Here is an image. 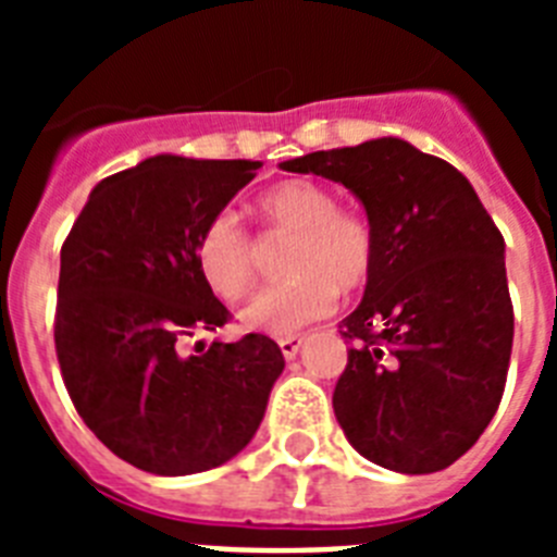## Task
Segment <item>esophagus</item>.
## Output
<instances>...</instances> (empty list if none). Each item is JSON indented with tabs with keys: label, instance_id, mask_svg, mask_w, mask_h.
Returning a JSON list of instances; mask_svg holds the SVG:
<instances>
[{
	"label": "esophagus",
	"instance_id": "1",
	"mask_svg": "<svg viewBox=\"0 0 557 557\" xmlns=\"http://www.w3.org/2000/svg\"><path fill=\"white\" fill-rule=\"evenodd\" d=\"M301 343H304V339L298 337V334H295V337H282V339H278V348H282L284 359H293L295 354H298V348H301Z\"/></svg>",
	"mask_w": 557,
	"mask_h": 557
}]
</instances>
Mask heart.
I'll use <instances>...</instances> for the list:
<instances>
[{
    "mask_svg": "<svg viewBox=\"0 0 557 557\" xmlns=\"http://www.w3.org/2000/svg\"><path fill=\"white\" fill-rule=\"evenodd\" d=\"M270 231L293 234L284 270L287 278L262 289L243 309L245 326L268 334H293L321 321L337 304L339 289L366 287L376 264V234L362 211L337 206L326 184L287 178L259 198ZM195 264L211 293L239 301L256 284L253 236L231 209L206 220L195 239Z\"/></svg>",
    "mask_w": 557,
    "mask_h": 557,
    "instance_id": "heart-1",
    "label": "heart"
}]
</instances>
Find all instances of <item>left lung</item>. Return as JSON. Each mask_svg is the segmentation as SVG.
I'll return each mask as SVG.
<instances>
[{
  "instance_id": "left-lung-1",
  "label": "left lung",
  "mask_w": 557,
  "mask_h": 557,
  "mask_svg": "<svg viewBox=\"0 0 557 557\" xmlns=\"http://www.w3.org/2000/svg\"><path fill=\"white\" fill-rule=\"evenodd\" d=\"M351 189L376 234L332 405L348 444L382 469L432 474L491 424L513 348L505 239L449 161L371 139L284 161Z\"/></svg>"
}]
</instances>
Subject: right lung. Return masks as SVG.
I'll use <instances>...</instances> for the list:
<instances>
[{"mask_svg":"<svg viewBox=\"0 0 557 557\" xmlns=\"http://www.w3.org/2000/svg\"><path fill=\"white\" fill-rule=\"evenodd\" d=\"M259 166L152 156L91 189L61 248L63 385L88 430L150 474H198L239 455L284 371L264 334L184 354L186 339L231 321L195 239Z\"/></svg>","mask_w":557,"mask_h":557,"instance_id":"add662e5","label":"right lung"}]
</instances>
